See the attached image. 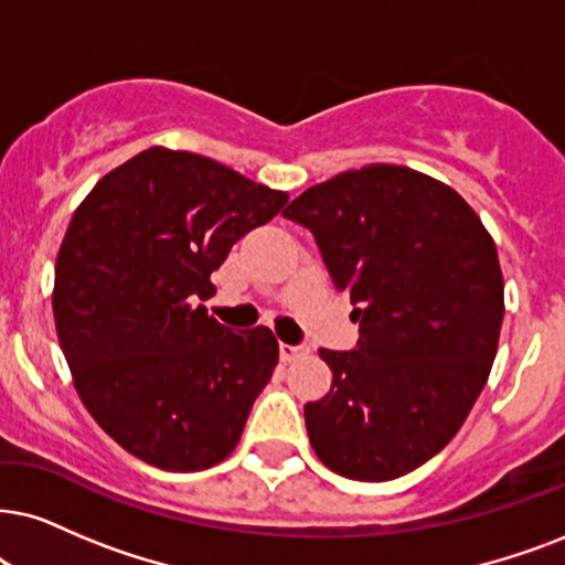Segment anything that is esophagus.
<instances>
[{
    "instance_id": "obj_1",
    "label": "esophagus",
    "mask_w": 565,
    "mask_h": 565,
    "mask_svg": "<svg viewBox=\"0 0 565 565\" xmlns=\"http://www.w3.org/2000/svg\"><path fill=\"white\" fill-rule=\"evenodd\" d=\"M278 354H281L284 362H291V360H297V356L307 354V347L305 344H278Z\"/></svg>"
}]
</instances>
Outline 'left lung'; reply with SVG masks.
Returning <instances> with one entry per match:
<instances>
[{
  "label": "left lung",
  "instance_id": "8db88e82",
  "mask_svg": "<svg viewBox=\"0 0 565 565\" xmlns=\"http://www.w3.org/2000/svg\"><path fill=\"white\" fill-rule=\"evenodd\" d=\"M284 216L312 232L360 323L354 349L318 352L333 383L305 404L312 448L349 480H396L448 446L488 383L503 323L495 242L459 192L391 163L335 174Z\"/></svg>",
  "mask_w": 565,
  "mask_h": 565
}]
</instances>
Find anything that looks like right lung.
<instances>
[{"label":"right lung","mask_w":565,"mask_h":565,"mask_svg":"<svg viewBox=\"0 0 565 565\" xmlns=\"http://www.w3.org/2000/svg\"><path fill=\"white\" fill-rule=\"evenodd\" d=\"M287 200L209 156L148 148L70 221L52 297L60 347L85 409L151 467L200 472L239 443L278 341L198 302L234 242Z\"/></svg>","instance_id":"1"}]
</instances>
